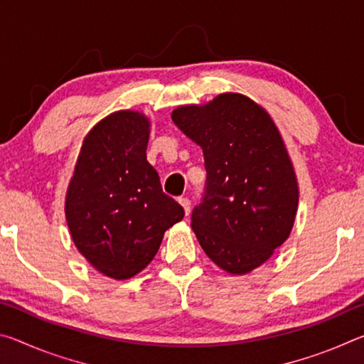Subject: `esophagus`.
Listing matches in <instances>:
<instances>
[{"label":"esophagus","mask_w":364,"mask_h":364,"mask_svg":"<svg viewBox=\"0 0 364 364\" xmlns=\"http://www.w3.org/2000/svg\"><path fill=\"white\" fill-rule=\"evenodd\" d=\"M178 202H180V204L183 205L184 213L189 215V212H191V200L188 199V197H180V199H178Z\"/></svg>","instance_id":"1"}]
</instances>
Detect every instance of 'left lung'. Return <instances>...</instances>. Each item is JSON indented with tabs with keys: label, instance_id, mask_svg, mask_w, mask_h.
Instances as JSON below:
<instances>
[{
	"label": "left lung",
	"instance_id": "obj_1",
	"mask_svg": "<svg viewBox=\"0 0 364 364\" xmlns=\"http://www.w3.org/2000/svg\"><path fill=\"white\" fill-rule=\"evenodd\" d=\"M171 120L204 152V196L191 215L197 241L228 273H249L286 241L297 213V178L278 128L237 93L178 107Z\"/></svg>",
	"mask_w": 364,
	"mask_h": 364
}]
</instances>
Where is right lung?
<instances>
[{
    "label": "right lung",
    "mask_w": 364,
    "mask_h": 364,
    "mask_svg": "<svg viewBox=\"0 0 364 364\" xmlns=\"http://www.w3.org/2000/svg\"><path fill=\"white\" fill-rule=\"evenodd\" d=\"M149 120L110 114L83 141L65 197L73 242L102 274L128 279L156 257L164 232L184 217L147 162Z\"/></svg>",
    "instance_id": "obj_1"
}]
</instances>
